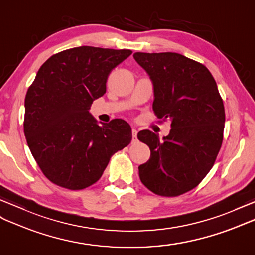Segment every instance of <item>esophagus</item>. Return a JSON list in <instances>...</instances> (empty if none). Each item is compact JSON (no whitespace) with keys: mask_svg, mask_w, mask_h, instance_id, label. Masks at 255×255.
Returning <instances> with one entry per match:
<instances>
[{"mask_svg":"<svg viewBox=\"0 0 255 255\" xmlns=\"http://www.w3.org/2000/svg\"><path fill=\"white\" fill-rule=\"evenodd\" d=\"M137 140V129L132 128V141L135 142Z\"/></svg>","mask_w":255,"mask_h":255,"instance_id":"esophagus-1","label":"esophagus"}]
</instances>
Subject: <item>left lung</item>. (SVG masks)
<instances>
[{
  "mask_svg": "<svg viewBox=\"0 0 255 255\" xmlns=\"http://www.w3.org/2000/svg\"><path fill=\"white\" fill-rule=\"evenodd\" d=\"M133 57L151 80L154 114L171 121L162 140L149 129L138 133L151 152L138 166L139 178L157 195H182L212 169L223 141L224 105L212 74L197 61L171 52Z\"/></svg>",
  "mask_w": 255,
  "mask_h": 255,
  "instance_id": "8db88e82",
  "label": "left lung"
}]
</instances>
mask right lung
<instances>
[{
  "mask_svg": "<svg viewBox=\"0 0 255 255\" xmlns=\"http://www.w3.org/2000/svg\"><path fill=\"white\" fill-rule=\"evenodd\" d=\"M132 51L80 46L41 66L24 99L23 131L30 151L52 183L78 190L96 183L110 157L132 139L122 119L98 122L90 113L106 93L109 73Z\"/></svg>",
  "mask_w": 255,
  "mask_h": 255,
  "instance_id": "add662e5",
  "label": "right lung"
}]
</instances>
